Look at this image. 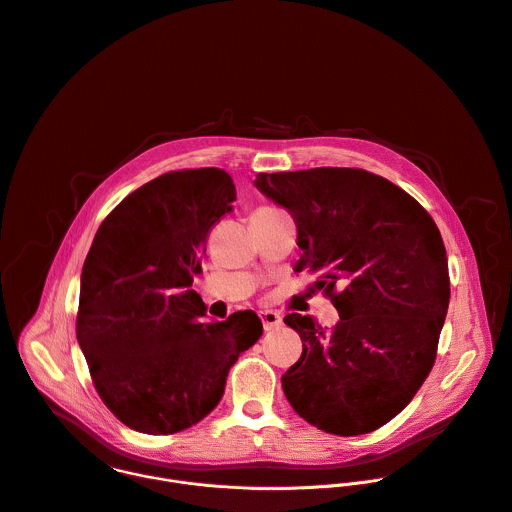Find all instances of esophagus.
<instances>
[{
	"instance_id": "1",
	"label": "esophagus",
	"mask_w": 512,
	"mask_h": 512,
	"mask_svg": "<svg viewBox=\"0 0 512 512\" xmlns=\"http://www.w3.org/2000/svg\"><path fill=\"white\" fill-rule=\"evenodd\" d=\"M259 317L263 321L265 331H271V329H275V327H279L283 323V317L277 311H261Z\"/></svg>"
}]
</instances>
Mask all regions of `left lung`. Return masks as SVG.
<instances>
[{"label":"left lung","instance_id":"1","mask_svg":"<svg viewBox=\"0 0 512 512\" xmlns=\"http://www.w3.org/2000/svg\"><path fill=\"white\" fill-rule=\"evenodd\" d=\"M255 187L285 207L339 323H285L303 341L281 377L295 413L341 437L397 417L429 377L451 299L447 251L433 217L389 179L351 167L259 173Z\"/></svg>","mask_w":512,"mask_h":512}]
</instances>
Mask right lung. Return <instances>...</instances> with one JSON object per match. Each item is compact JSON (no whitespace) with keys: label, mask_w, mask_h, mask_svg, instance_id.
<instances>
[{"label":"right lung","mask_w":512,"mask_h":512,"mask_svg":"<svg viewBox=\"0 0 512 512\" xmlns=\"http://www.w3.org/2000/svg\"><path fill=\"white\" fill-rule=\"evenodd\" d=\"M235 199L223 169L169 171L127 195L95 233L75 333L95 391L133 431L173 435L199 423L263 335L253 311L205 321L189 289L211 227Z\"/></svg>","instance_id":"add662e5"}]
</instances>
